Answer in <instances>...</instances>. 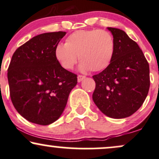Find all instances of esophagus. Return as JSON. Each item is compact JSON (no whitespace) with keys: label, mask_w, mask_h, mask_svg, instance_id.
I'll return each instance as SVG.
<instances>
[{"label":"esophagus","mask_w":159,"mask_h":159,"mask_svg":"<svg viewBox=\"0 0 159 159\" xmlns=\"http://www.w3.org/2000/svg\"><path fill=\"white\" fill-rule=\"evenodd\" d=\"M85 76L78 75V76H77V81H78V83H80V82H81L83 80L85 79Z\"/></svg>","instance_id":"obj_1"}]
</instances>
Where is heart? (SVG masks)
Segmentation results:
<instances>
[{
  "label": "heart",
  "instance_id": "obj_1",
  "mask_svg": "<svg viewBox=\"0 0 159 159\" xmlns=\"http://www.w3.org/2000/svg\"><path fill=\"white\" fill-rule=\"evenodd\" d=\"M115 51V41L109 32L83 30L69 35L65 44H57L54 56L58 63L66 70L74 68L79 56L81 71H101L111 64Z\"/></svg>",
  "mask_w": 159,
  "mask_h": 159
}]
</instances>
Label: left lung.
<instances>
[{"mask_svg":"<svg viewBox=\"0 0 159 159\" xmlns=\"http://www.w3.org/2000/svg\"><path fill=\"white\" fill-rule=\"evenodd\" d=\"M115 41L113 59L108 68L93 76L92 98L106 116L129 117L142 106L150 89V67L142 50L124 30L108 27Z\"/></svg>","mask_w":159,"mask_h":159,"instance_id":"1","label":"left lung"}]
</instances>
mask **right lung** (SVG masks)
<instances>
[{
    "label": "right lung",
    "mask_w": 159,
    "mask_h": 159,
    "mask_svg": "<svg viewBox=\"0 0 159 159\" xmlns=\"http://www.w3.org/2000/svg\"><path fill=\"white\" fill-rule=\"evenodd\" d=\"M65 34L38 35L12 55L7 73L11 100L17 111L33 124L46 126L58 120L77 84V76L63 68L54 56Z\"/></svg>",
    "instance_id": "right-lung-1"
}]
</instances>
